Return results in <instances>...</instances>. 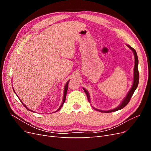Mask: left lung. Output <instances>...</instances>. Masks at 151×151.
Returning a JSON list of instances; mask_svg holds the SVG:
<instances>
[{
    "label": "left lung",
    "mask_w": 151,
    "mask_h": 151,
    "mask_svg": "<svg viewBox=\"0 0 151 151\" xmlns=\"http://www.w3.org/2000/svg\"><path fill=\"white\" fill-rule=\"evenodd\" d=\"M128 47H129L132 51H133L134 52V57H135V66H134V83H133V86H132L131 89L130 90V91L129 92V93H128V94L127 95L126 98L123 99V101H122V103H121V104L119 106L113 109H111V110H109V111H102V110H99V109H95L94 108H93L94 109H96V110L97 111H101V112H103V113H111V112H114V111H118L119 110V109H121L122 108H124L125 106H126L127 104L129 103L130 100L132 96V95H133L134 93L135 92V89H137V88L138 86V84H139V70H138V57H137V52L135 50H134V48H133L132 47H131L130 46H129V45H127ZM84 92L86 93V96H87V98H88V99L89 102L90 103L91 101H90V98H89V93H88V91H87L84 88H83Z\"/></svg>",
    "instance_id": "1"
}]
</instances>
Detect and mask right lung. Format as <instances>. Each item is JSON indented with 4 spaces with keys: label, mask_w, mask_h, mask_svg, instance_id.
I'll return each mask as SVG.
<instances>
[{
    "label": "right lung",
    "mask_w": 151,
    "mask_h": 151,
    "mask_svg": "<svg viewBox=\"0 0 151 151\" xmlns=\"http://www.w3.org/2000/svg\"><path fill=\"white\" fill-rule=\"evenodd\" d=\"M68 81L67 82V84H66V85H65V89H64V94H63V102H62V104H61V106H60V108H59L58 109V110L57 111H58L59 110V109H60L62 107V106H63V103H64V102H65V98H66V95H67V90H68ZM15 93V92H14ZM17 95V94H16ZM21 103H22V104H23L24 105V106H25V108H26V109H29L28 108H27L26 106H25V105L23 104V103H22V101H21ZM29 111H32V110H31V109H29Z\"/></svg>",
    "instance_id": "1"
}]
</instances>
